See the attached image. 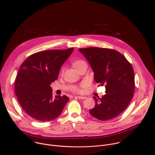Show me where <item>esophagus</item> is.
I'll use <instances>...</instances> for the list:
<instances>
[{"label": "esophagus", "instance_id": "1", "mask_svg": "<svg viewBox=\"0 0 155 155\" xmlns=\"http://www.w3.org/2000/svg\"><path fill=\"white\" fill-rule=\"evenodd\" d=\"M78 98L79 99H81V100H84L86 99L87 97H83V96H78Z\"/></svg>", "mask_w": 155, "mask_h": 155}]
</instances>
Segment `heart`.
<instances>
[{"mask_svg": "<svg viewBox=\"0 0 155 155\" xmlns=\"http://www.w3.org/2000/svg\"><path fill=\"white\" fill-rule=\"evenodd\" d=\"M84 63H85V61L84 60H75L73 64H74V67L77 69L80 65H81ZM87 85V82H83L82 83L80 84V86H74L73 87V89H72V91L74 92H82V88L86 87Z\"/></svg>", "mask_w": 155, "mask_h": 155, "instance_id": "1", "label": "heart"}]
</instances>
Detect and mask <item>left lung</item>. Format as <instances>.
<instances>
[{"label": "left lung", "instance_id": "left-lung-1", "mask_svg": "<svg viewBox=\"0 0 155 155\" xmlns=\"http://www.w3.org/2000/svg\"><path fill=\"white\" fill-rule=\"evenodd\" d=\"M88 60L95 81L105 86L101 98L94 97L95 106L90 114L101 121H107L121 114L130 104L135 90V74L131 64L118 51L100 48H80Z\"/></svg>", "mask_w": 155, "mask_h": 155}]
</instances>
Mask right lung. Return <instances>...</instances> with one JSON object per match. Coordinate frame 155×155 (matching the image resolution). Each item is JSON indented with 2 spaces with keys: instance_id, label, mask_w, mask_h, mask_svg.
<instances>
[{
  "instance_id": "add662e5",
  "label": "right lung",
  "mask_w": 155,
  "mask_h": 155,
  "mask_svg": "<svg viewBox=\"0 0 155 155\" xmlns=\"http://www.w3.org/2000/svg\"><path fill=\"white\" fill-rule=\"evenodd\" d=\"M74 48L34 53L21 64L15 81V93L24 111L41 122L58 117L69 100L66 95L52 97L50 85L58 77L62 64Z\"/></svg>"
}]
</instances>
